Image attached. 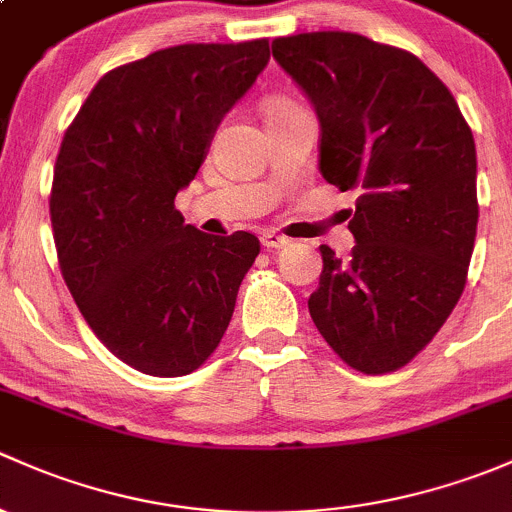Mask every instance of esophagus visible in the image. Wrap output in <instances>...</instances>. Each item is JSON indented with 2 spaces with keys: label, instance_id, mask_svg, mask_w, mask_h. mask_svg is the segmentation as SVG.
<instances>
[{
  "label": "esophagus",
  "instance_id": "esophagus-1",
  "mask_svg": "<svg viewBox=\"0 0 512 512\" xmlns=\"http://www.w3.org/2000/svg\"><path fill=\"white\" fill-rule=\"evenodd\" d=\"M261 244L266 246V249H283V246L288 244L286 236L276 234V231H268V234L261 236Z\"/></svg>",
  "mask_w": 512,
  "mask_h": 512
}]
</instances>
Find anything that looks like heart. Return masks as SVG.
I'll list each match as a JSON object with an SVG mask.
<instances>
[{
	"mask_svg": "<svg viewBox=\"0 0 512 512\" xmlns=\"http://www.w3.org/2000/svg\"><path fill=\"white\" fill-rule=\"evenodd\" d=\"M291 103H286V100H276V103H271V108L268 110H278V108H288Z\"/></svg>",
	"mask_w": 512,
	"mask_h": 512,
	"instance_id": "b5f03b06",
	"label": "heart"
}]
</instances>
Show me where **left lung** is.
<instances>
[{"instance_id": "8db88e82", "label": "left lung", "mask_w": 512, "mask_h": 512, "mask_svg": "<svg viewBox=\"0 0 512 512\" xmlns=\"http://www.w3.org/2000/svg\"><path fill=\"white\" fill-rule=\"evenodd\" d=\"M320 118V172L357 189L342 261L320 246L308 298L330 347L365 374L407 365L466 286L478 226L476 142L456 98L414 54L350 31L273 41ZM349 217V214H347Z\"/></svg>"}]
</instances>
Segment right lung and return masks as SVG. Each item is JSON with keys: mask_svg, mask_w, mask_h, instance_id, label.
I'll use <instances>...</instances> for the list:
<instances>
[{"mask_svg": "<svg viewBox=\"0 0 512 512\" xmlns=\"http://www.w3.org/2000/svg\"><path fill=\"white\" fill-rule=\"evenodd\" d=\"M268 59L266 39L155 51L105 73L63 135L49 199L63 281L98 340L152 377L217 350L261 251L249 231L184 224L175 197Z\"/></svg>", "mask_w": 512, "mask_h": 512, "instance_id": "right-lung-1", "label": "right lung"}]
</instances>
